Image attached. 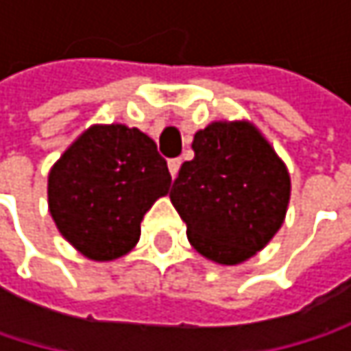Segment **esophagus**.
<instances>
[{
    "label": "esophagus",
    "instance_id": "esophagus-1",
    "mask_svg": "<svg viewBox=\"0 0 351 351\" xmlns=\"http://www.w3.org/2000/svg\"><path fill=\"white\" fill-rule=\"evenodd\" d=\"M178 169H180V158H171V160H169V171H171V176H173V178L178 175Z\"/></svg>",
    "mask_w": 351,
    "mask_h": 351
}]
</instances>
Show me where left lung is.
<instances>
[{"label":"left lung","mask_w":351,"mask_h":351,"mask_svg":"<svg viewBox=\"0 0 351 351\" xmlns=\"http://www.w3.org/2000/svg\"><path fill=\"white\" fill-rule=\"evenodd\" d=\"M193 152L173 182L171 201L199 254L240 264L282 226L291 195L287 167L245 121H215L199 130Z\"/></svg>","instance_id":"1"}]
</instances>
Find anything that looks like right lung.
Listing matches in <instances>:
<instances>
[{"label": "right lung", "instance_id": "right-lung-1", "mask_svg": "<svg viewBox=\"0 0 351 351\" xmlns=\"http://www.w3.org/2000/svg\"><path fill=\"white\" fill-rule=\"evenodd\" d=\"M156 144L121 123L89 128L52 167L48 207L58 232L91 260H113L140 240V221L169 193Z\"/></svg>", "mask_w": 351, "mask_h": 351}]
</instances>
